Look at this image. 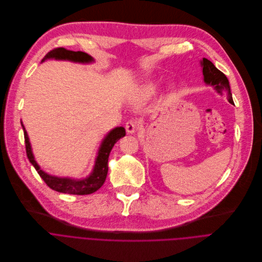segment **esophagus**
<instances>
[{
    "instance_id": "34e87169",
    "label": "esophagus",
    "mask_w": 262,
    "mask_h": 262,
    "mask_svg": "<svg viewBox=\"0 0 262 262\" xmlns=\"http://www.w3.org/2000/svg\"><path fill=\"white\" fill-rule=\"evenodd\" d=\"M138 130V123L135 120H130L126 123V131L129 134H133Z\"/></svg>"
}]
</instances>
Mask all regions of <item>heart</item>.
Listing matches in <instances>:
<instances>
[{
	"mask_svg": "<svg viewBox=\"0 0 262 262\" xmlns=\"http://www.w3.org/2000/svg\"><path fill=\"white\" fill-rule=\"evenodd\" d=\"M154 85L151 83H147L146 85H143L136 94V97L138 99H146L154 93Z\"/></svg>",
	"mask_w": 262,
	"mask_h": 262,
	"instance_id": "1",
	"label": "heart"
}]
</instances>
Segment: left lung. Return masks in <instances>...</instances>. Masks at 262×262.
Listing matches in <instances>:
<instances>
[{
  "instance_id": "1",
  "label": "left lung",
  "mask_w": 262,
  "mask_h": 262,
  "mask_svg": "<svg viewBox=\"0 0 262 262\" xmlns=\"http://www.w3.org/2000/svg\"><path fill=\"white\" fill-rule=\"evenodd\" d=\"M201 67H202L204 82L206 84L213 85L219 94L226 95L228 101L231 104H233L232 95L230 92V85L226 75L223 72H221L219 69H217L211 61H208L205 58H203L201 61Z\"/></svg>"
}]
</instances>
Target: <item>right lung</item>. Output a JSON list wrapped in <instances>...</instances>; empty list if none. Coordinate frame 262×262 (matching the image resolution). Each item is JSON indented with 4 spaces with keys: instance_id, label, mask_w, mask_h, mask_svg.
<instances>
[{
    "instance_id": "1",
    "label": "right lung",
    "mask_w": 262,
    "mask_h": 262,
    "mask_svg": "<svg viewBox=\"0 0 262 262\" xmlns=\"http://www.w3.org/2000/svg\"><path fill=\"white\" fill-rule=\"evenodd\" d=\"M48 59H56V60H68L71 62L76 63H92L94 62V59L89 56L85 52L82 51H72L68 50L64 47H58L50 50L47 52L46 56L42 59L41 63ZM23 129H24V135H25V142H26V151L27 156L32 163V165L35 167L41 179L45 182V184L52 190L58 191L60 193H67V194H73V195H88L96 192L98 189L102 187L106 180L107 171H108V157L111 154L112 148L114 147L115 143L122 137L126 135V131L124 127H117L113 129L103 139L98 156L95 161V166L92 171V173L82 180H73L69 178H58L55 176H50L46 172H44L40 166L37 164V162L34 159V155L32 152L31 143L29 140V136L27 134V131L21 123Z\"/></svg>"
}]
</instances>
